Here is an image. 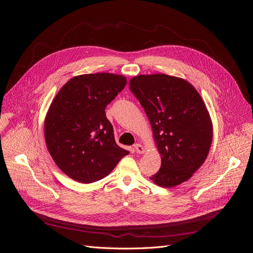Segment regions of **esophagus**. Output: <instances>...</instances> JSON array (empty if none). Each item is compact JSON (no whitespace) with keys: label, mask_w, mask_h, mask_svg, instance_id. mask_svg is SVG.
Instances as JSON below:
<instances>
[{"label":"esophagus","mask_w":253,"mask_h":253,"mask_svg":"<svg viewBox=\"0 0 253 253\" xmlns=\"http://www.w3.org/2000/svg\"><path fill=\"white\" fill-rule=\"evenodd\" d=\"M133 147H134V150L136 151L137 154H143L144 153V148L142 147L140 143H135Z\"/></svg>","instance_id":"34e87169"}]
</instances>
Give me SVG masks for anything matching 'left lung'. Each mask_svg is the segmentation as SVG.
<instances>
[{
  "label": "left lung",
  "mask_w": 253,
  "mask_h": 253,
  "mask_svg": "<svg viewBox=\"0 0 253 253\" xmlns=\"http://www.w3.org/2000/svg\"><path fill=\"white\" fill-rule=\"evenodd\" d=\"M129 88L149 118L161 156L151 180L163 188L187 181L205 162L213 136L201 95L184 79L165 74L133 77Z\"/></svg>",
  "instance_id": "left-lung-1"
}]
</instances>
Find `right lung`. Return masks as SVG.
<instances>
[{
    "mask_svg": "<svg viewBox=\"0 0 253 253\" xmlns=\"http://www.w3.org/2000/svg\"><path fill=\"white\" fill-rule=\"evenodd\" d=\"M126 83L122 75H80L52 100L44 122L45 141L58 168L72 179L91 183L104 178L129 154L116 143L104 112Z\"/></svg>",
    "mask_w": 253,
    "mask_h": 253,
    "instance_id": "add662e5",
    "label": "right lung"
}]
</instances>
